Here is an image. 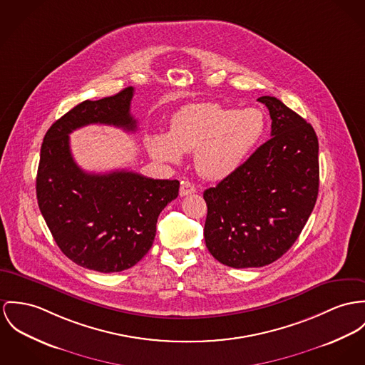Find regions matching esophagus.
<instances>
[{
	"mask_svg": "<svg viewBox=\"0 0 365 365\" xmlns=\"http://www.w3.org/2000/svg\"><path fill=\"white\" fill-rule=\"evenodd\" d=\"M196 186L193 183H190L189 180H183L180 183V190H179V195L180 196H187V195H192V193H196Z\"/></svg>",
	"mask_w": 365,
	"mask_h": 365,
	"instance_id": "34e87169",
	"label": "esophagus"
}]
</instances>
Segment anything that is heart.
Listing matches in <instances>:
<instances>
[{
    "mask_svg": "<svg viewBox=\"0 0 365 365\" xmlns=\"http://www.w3.org/2000/svg\"><path fill=\"white\" fill-rule=\"evenodd\" d=\"M267 130L259 108L221 104H193L175 113L170 130L150 138L148 151L161 161L179 163L182 153H193L200 175L222 179L239 168Z\"/></svg>",
    "mask_w": 365,
    "mask_h": 365,
    "instance_id": "1",
    "label": "heart"
}]
</instances>
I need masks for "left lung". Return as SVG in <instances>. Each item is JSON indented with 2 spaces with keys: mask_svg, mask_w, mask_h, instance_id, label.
I'll list each match as a JSON object with an SVG mask.
<instances>
[{
  "mask_svg": "<svg viewBox=\"0 0 365 365\" xmlns=\"http://www.w3.org/2000/svg\"><path fill=\"white\" fill-rule=\"evenodd\" d=\"M258 101L269 111L272 138L204 192L205 246L232 268L264 267L281 258L302 233L319 187L312 126L275 97Z\"/></svg>",
  "mask_w": 365,
  "mask_h": 365,
  "instance_id": "8db88e82",
  "label": "left lung"
}]
</instances>
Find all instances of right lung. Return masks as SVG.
Returning a JSON list of instances; mask_svg holds the SVG:
<instances>
[{
	"label": "right lung",
	"instance_id": "right-lung-1",
	"mask_svg": "<svg viewBox=\"0 0 365 365\" xmlns=\"http://www.w3.org/2000/svg\"><path fill=\"white\" fill-rule=\"evenodd\" d=\"M133 87L97 101L86 100L47 130L36 179L37 202L61 252L97 272L138 264L153 246L157 220L179 193V182L132 170L87 173L75 163L69 133L103 123L136 130L130 115Z\"/></svg>",
	"mask_w": 365,
	"mask_h": 365
}]
</instances>
